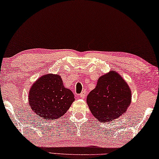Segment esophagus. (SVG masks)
I'll list each match as a JSON object with an SVG mask.
<instances>
[{
    "instance_id": "1",
    "label": "esophagus",
    "mask_w": 159,
    "mask_h": 159,
    "mask_svg": "<svg viewBox=\"0 0 159 159\" xmlns=\"http://www.w3.org/2000/svg\"><path fill=\"white\" fill-rule=\"evenodd\" d=\"M79 97L80 98H82V99L85 98V97H86V93H85V92H84V91H83V92H82V93L80 94Z\"/></svg>"
}]
</instances>
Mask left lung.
I'll use <instances>...</instances> for the list:
<instances>
[{"instance_id": "1", "label": "left lung", "mask_w": 159, "mask_h": 159, "mask_svg": "<svg viewBox=\"0 0 159 159\" xmlns=\"http://www.w3.org/2000/svg\"><path fill=\"white\" fill-rule=\"evenodd\" d=\"M132 93L125 80L114 71L99 77L96 87L87 97L90 111L100 122L116 119L127 111Z\"/></svg>"}]
</instances>
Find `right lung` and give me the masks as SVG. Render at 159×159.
<instances>
[{
	"mask_svg": "<svg viewBox=\"0 0 159 159\" xmlns=\"http://www.w3.org/2000/svg\"><path fill=\"white\" fill-rule=\"evenodd\" d=\"M74 101L73 93L64 88L58 75H43L33 83L29 92L32 111L47 121L64 116Z\"/></svg>",
	"mask_w": 159,
	"mask_h": 159,
	"instance_id": "right-lung-1",
	"label": "right lung"
}]
</instances>
